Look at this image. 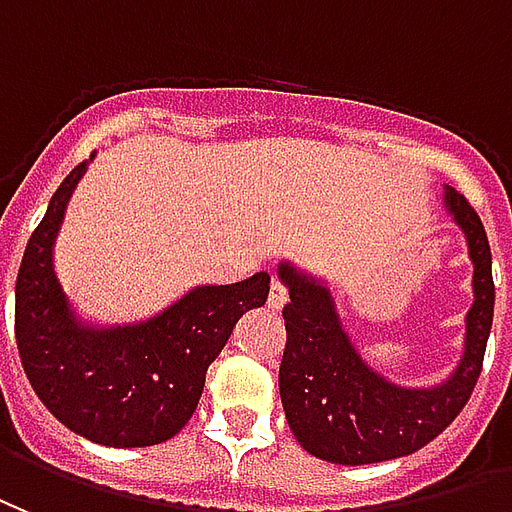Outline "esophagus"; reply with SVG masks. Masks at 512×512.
<instances>
[{"mask_svg":"<svg viewBox=\"0 0 512 512\" xmlns=\"http://www.w3.org/2000/svg\"><path fill=\"white\" fill-rule=\"evenodd\" d=\"M289 302V289L283 286L278 278H272V286H270V297H267V305H270L272 311H281L283 305Z\"/></svg>","mask_w":512,"mask_h":512,"instance_id":"esophagus-1","label":"esophagus"}]
</instances>
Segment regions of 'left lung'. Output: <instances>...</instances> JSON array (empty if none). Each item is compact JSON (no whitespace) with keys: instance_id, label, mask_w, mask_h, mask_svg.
<instances>
[{"instance_id":"obj_1","label":"left lung","mask_w":512,"mask_h":512,"mask_svg":"<svg viewBox=\"0 0 512 512\" xmlns=\"http://www.w3.org/2000/svg\"><path fill=\"white\" fill-rule=\"evenodd\" d=\"M445 210L464 231L472 261L475 302L466 313L464 354L445 382L404 387L365 363L343 330L330 286L292 261L278 264L289 289L281 401L289 428L305 450L322 461L360 466L412 455L453 423L475 390L494 322L491 248L469 201L445 185Z\"/></svg>"}]
</instances>
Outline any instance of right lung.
<instances>
[{
  "label": "right lung",
  "mask_w": 512,
  "mask_h": 512,
  "mask_svg": "<svg viewBox=\"0 0 512 512\" xmlns=\"http://www.w3.org/2000/svg\"><path fill=\"white\" fill-rule=\"evenodd\" d=\"M89 160L62 179L26 242L16 281L18 354L37 398L73 434L106 447L160 445L193 417L207 368L242 313L267 302L270 275L196 286L147 322H84L54 272V242Z\"/></svg>",
  "instance_id": "obj_1"
}]
</instances>
